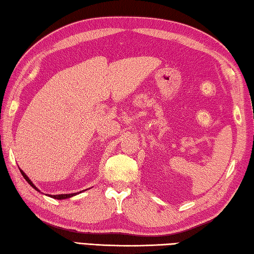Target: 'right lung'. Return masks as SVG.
<instances>
[{"label": "right lung", "instance_id": "1", "mask_svg": "<svg viewBox=\"0 0 254 254\" xmlns=\"http://www.w3.org/2000/svg\"><path fill=\"white\" fill-rule=\"evenodd\" d=\"M20 171H21V174H22L23 178H24L25 180H27V182H28V184L30 185V186H31L32 188L36 189L37 191H39V192H40L39 189H38L36 186H34V184L31 182V180L29 179L28 176L25 175V174L23 173V171L21 170V169H20ZM79 192H80V191H79ZM77 194H78V192H72V194H62V195H49V196H50V197H53V198H55V199H67V198H70V197H72V196H76Z\"/></svg>", "mask_w": 254, "mask_h": 254}]
</instances>
